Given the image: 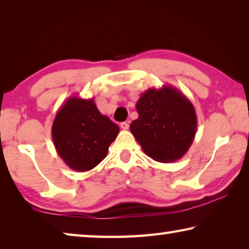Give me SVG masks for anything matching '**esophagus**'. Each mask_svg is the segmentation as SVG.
I'll return each mask as SVG.
<instances>
[{
  "label": "esophagus",
  "instance_id": "obj_1",
  "mask_svg": "<svg viewBox=\"0 0 249 249\" xmlns=\"http://www.w3.org/2000/svg\"><path fill=\"white\" fill-rule=\"evenodd\" d=\"M120 126H121V128L122 129H128V123H126V122H122V123L120 124Z\"/></svg>",
  "mask_w": 249,
  "mask_h": 249
}]
</instances>
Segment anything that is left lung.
Wrapping results in <instances>:
<instances>
[{
	"instance_id": "8db88e82",
	"label": "left lung",
	"mask_w": 249,
	"mask_h": 249,
	"mask_svg": "<svg viewBox=\"0 0 249 249\" xmlns=\"http://www.w3.org/2000/svg\"><path fill=\"white\" fill-rule=\"evenodd\" d=\"M138 119L129 128L144 153L159 162L183 157L196 137L197 120L191 101L171 86L151 88L136 103Z\"/></svg>"
}]
</instances>
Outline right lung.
I'll return each instance as SVG.
<instances>
[{"label":"right lung","instance_id":"right-lung-1","mask_svg":"<svg viewBox=\"0 0 249 249\" xmlns=\"http://www.w3.org/2000/svg\"><path fill=\"white\" fill-rule=\"evenodd\" d=\"M119 132V126L101 114L93 98L70 96L58 109L52 137L66 165L84 172L93 169L107 157L108 147Z\"/></svg>","mask_w":249,"mask_h":249}]
</instances>
